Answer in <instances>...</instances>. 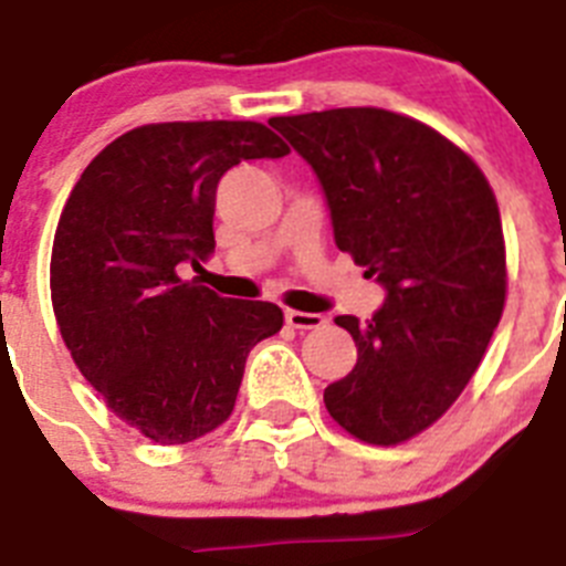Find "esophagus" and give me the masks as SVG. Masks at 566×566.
Instances as JSON below:
<instances>
[{
  "label": "esophagus",
  "instance_id": "obj_1",
  "mask_svg": "<svg viewBox=\"0 0 566 566\" xmlns=\"http://www.w3.org/2000/svg\"><path fill=\"white\" fill-rule=\"evenodd\" d=\"M284 321L293 329H315L324 324V315L318 313H302V310H284Z\"/></svg>",
  "mask_w": 566,
  "mask_h": 566
}]
</instances>
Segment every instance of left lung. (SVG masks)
Listing matches in <instances>:
<instances>
[{
  "mask_svg": "<svg viewBox=\"0 0 566 566\" xmlns=\"http://www.w3.org/2000/svg\"><path fill=\"white\" fill-rule=\"evenodd\" d=\"M318 177L335 245L386 290L369 321L338 315L358 364L324 389L371 446L429 429L465 389L505 307V239L476 163L431 126L349 106L271 118Z\"/></svg>",
  "mask_w": 566,
  "mask_h": 566,
  "instance_id": "1",
  "label": "left lung"
}]
</instances>
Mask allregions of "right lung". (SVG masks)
I'll list each match as a JSON object with an SVG mask.
<instances>
[{
    "mask_svg": "<svg viewBox=\"0 0 566 566\" xmlns=\"http://www.w3.org/2000/svg\"><path fill=\"white\" fill-rule=\"evenodd\" d=\"M287 151L253 120L140 126L86 166L61 211L50 259L61 338L109 409L160 446L222 426L248 353L282 329L276 304L222 298L177 268L213 253L222 175Z\"/></svg>",
    "mask_w": 566,
    "mask_h": 566,
    "instance_id": "obj_1",
    "label": "right lung"
}]
</instances>
